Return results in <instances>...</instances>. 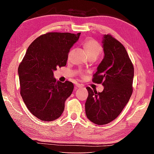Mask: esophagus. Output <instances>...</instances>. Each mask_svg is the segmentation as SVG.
I'll use <instances>...</instances> for the list:
<instances>
[{
    "label": "esophagus",
    "instance_id": "1",
    "mask_svg": "<svg viewBox=\"0 0 154 154\" xmlns=\"http://www.w3.org/2000/svg\"><path fill=\"white\" fill-rule=\"evenodd\" d=\"M82 87V85L79 84V83H76V85H75V88H81Z\"/></svg>",
    "mask_w": 154,
    "mask_h": 154
}]
</instances>
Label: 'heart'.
I'll list each match as a JSON object with an SVG mask.
<instances>
[{
  "label": "heart",
  "instance_id": "obj_1",
  "mask_svg": "<svg viewBox=\"0 0 154 154\" xmlns=\"http://www.w3.org/2000/svg\"><path fill=\"white\" fill-rule=\"evenodd\" d=\"M83 47L87 51L88 56H98L102 51V46L97 41L93 38H87L83 43ZM72 51H69V55L71 54Z\"/></svg>",
  "mask_w": 154,
  "mask_h": 154
}]
</instances>
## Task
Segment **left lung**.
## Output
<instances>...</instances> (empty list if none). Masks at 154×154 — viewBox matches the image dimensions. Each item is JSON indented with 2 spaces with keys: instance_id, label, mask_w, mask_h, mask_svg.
Segmentation results:
<instances>
[{
  "instance_id": "obj_1",
  "label": "left lung",
  "mask_w": 154,
  "mask_h": 154,
  "mask_svg": "<svg viewBox=\"0 0 154 154\" xmlns=\"http://www.w3.org/2000/svg\"><path fill=\"white\" fill-rule=\"evenodd\" d=\"M103 43L105 56L92 82L102 83L104 90L97 92L87 87L85 104L87 118L98 125L114 120L128 103L133 91L134 66L126 48L111 35L104 36Z\"/></svg>"
}]
</instances>
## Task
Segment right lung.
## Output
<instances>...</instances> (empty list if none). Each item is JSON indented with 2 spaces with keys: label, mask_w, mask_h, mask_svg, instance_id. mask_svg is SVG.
Wrapping results in <instances>:
<instances>
[{
  "label": "right lung",
  "mask_w": 154,
  "mask_h": 154,
  "mask_svg": "<svg viewBox=\"0 0 154 154\" xmlns=\"http://www.w3.org/2000/svg\"><path fill=\"white\" fill-rule=\"evenodd\" d=\"M69 32H48L30 44L18 67L20 94L30 112L42 121L60 118L73 83L54 78L57 67L66 64L70 49L79 39Z\"/></svg>",
  "instance_id": "right-lung-1"
}]
</instances>
